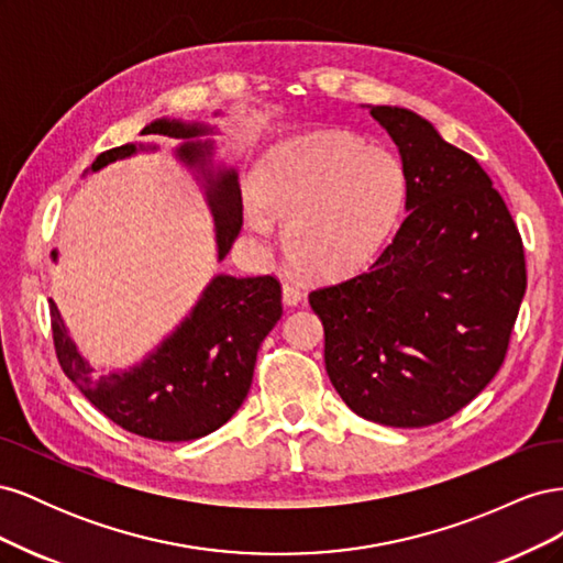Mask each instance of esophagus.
I'll return each mask as SVG.
<instances>
[{
	"label": "esophagus",
	"instance_id": "obj_1",
	"mask_svg": "<svg viewBox=\"0 0 563 563\" xmlns=\"http://www.w3.org/2000/svg\"><path fill=\"white\" fill-rule=\"evenodd\" d=\"M282 298H284V302L288 305V308H294V305H298V302L302 300V291H300V288H298L296 284L286 282V284L282 286Z\"/></svg>",
	"mask_w": 563,
	"mask_h": 563
}]
</instances>
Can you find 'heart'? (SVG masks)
<instances>
[{
  "label": "heart",
  "instance_id": "obj_1",
  "mask_svg": "<svg viewBox=\"0 0 563 563\" xmlns=\"http://www.w3.org/2000/svg\"><path fill=\"white\" fill-rule=\"evenodd\" d=\"M246 225L284 228L291 263L310 277H343L376 251L406 201V176L385 147L343 131H314L269 150L255 166Z\"/></svg>",
  "mask_w": 563,
  "mask_h": 563
}]
</instances>
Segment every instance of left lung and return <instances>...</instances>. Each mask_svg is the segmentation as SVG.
<instances>
[{"mask_svg": "<svg viewBox=\"0 0 563 563\" xmlns=\"http://www.w3.org/2000/svg\"><path fill=\"white\" fill-rule=\"evenodd\" d=\"M406 176V218L368 269L310 294L323 362L356 416L428 428L505 362L526 294L521 234L488 174L420 114L368 106Z\"/></svg>", "mask_w": 563, "mask_h": 563, "instance_id": "left-lung-1", "label": "left lung"}]
</instances>
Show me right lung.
Listing matches in <instances>:
<instances>
[{"instance_id":"right-lung-1","label":"right lung","mask_w":563,"mask_h":563,"mask_svg":"<svg viewBox=\"0 0 563 563\" xmlns=\"http://www.w3.org/2000/svg\"><path fill=\"white\" fill-rule=\"evenodd\" d=\"M213 133L207 124L155 119L141 135L183 141L176 157L197 172L213 216L218 261L242 230V190L234 168H213ZM155 145L126 143L98 155L91 172ZM58 261V251H51ZM282 317V286L275 277L216 275L192 312L141 364L98 373L79 354L51 300V329L60 368L84 397L119 428L155 441H190L225 424L249 395L253 366L265 335Z\"/></svg>"}]
</instances>
